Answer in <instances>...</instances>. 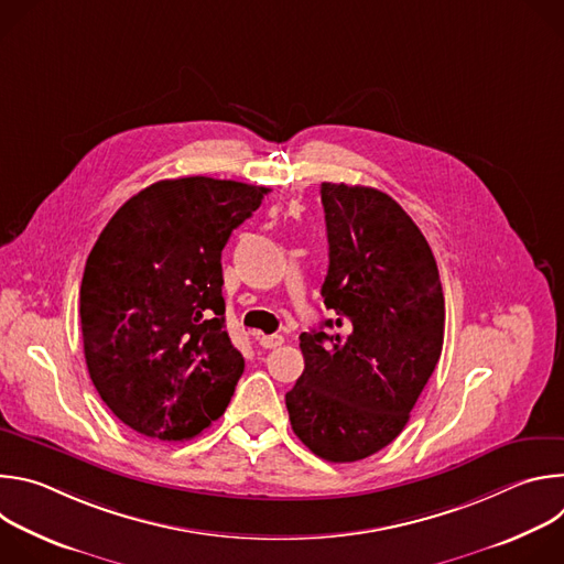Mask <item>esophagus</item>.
<instances>
[{
    "mask_svg": "<svg viewBox=\"0 0 564 564\" xmlns=\"http://www.w3.org/2000/svg\"><path fill=\"white\" fill-rule=\"evenodd\" d=\"M259 344L263 348H279L283 344V337L281 335H261L259 337Z\"/></svg>",
    "mask_w": 564,
    "mask_h": 564,
    "instance_id": "obj_1",
    "label": "esophagus"
}]
</instances>
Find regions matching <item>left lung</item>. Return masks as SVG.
<instances>
[{"label":"left lung","mask_w":564,"mask_h":564,"mask_svg":"<svg viewBox=\"0 0 564 564\" xmlns=\"http://www.w3.org/2000/svg\"><path fill=\"white\" fill-rule=\"evenodd\" d=\"M321 203L335 318L299 337L305 368L285 406L314 455L357 462L404 431L442 355L444 292L429 240L388 194L321 183Z\"/></svg>","instance_id":"1"}]
</instances>
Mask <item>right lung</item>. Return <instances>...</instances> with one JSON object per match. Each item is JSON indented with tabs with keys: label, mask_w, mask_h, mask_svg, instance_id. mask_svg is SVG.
I'll use <instances>...</instances> for the list:
<instances>
[{
	"label": "right lung",
	"mask_w": 564,
	"mask_h": 564,
	"mask_svg": "<svg viewBox=\"0 0 564 564\" xmlns=\"http://www.w3.org/2000/svg\"><path fill=\"white\" fill-rule=\"evenodd\" d=\"M268 187L158 181L107 223L79 288L85 359L111 413L183 442L216 422L246 361L225 330L220 252Z\"/></svg>",
	"instance_id": "1"
}]
</instances>
